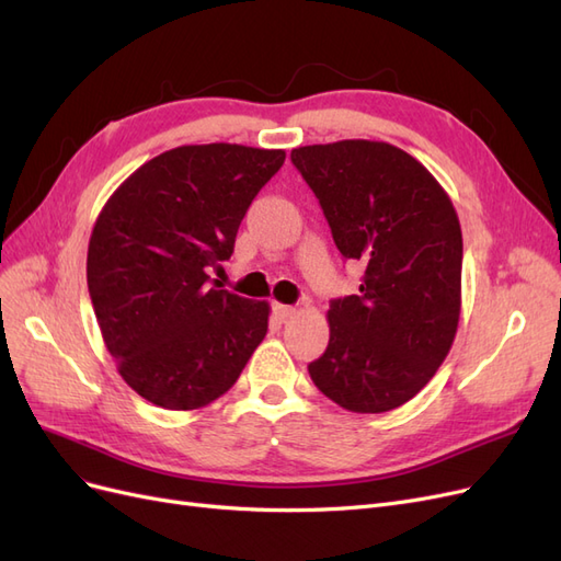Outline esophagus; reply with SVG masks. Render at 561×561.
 I'll use <instances>...</instances> for the list:
<instances>
[{"instance_id": "1", "label": "esophagus", "mask_w": 561, "mask_h": 561, "mask_svg": "<svg viewBox=\"0 0 561 561\" xmlns=\"http://www.w3.org/2000/svg\"><path fill=\"white\" fill-rule=\"evenodd\" d=\"M274 313H276L280 320H285V318H293V316L297 313V309L290 307V304H274Z\"/></svg>"}]
</instances>
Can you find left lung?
<instances>
[{
	"label": "left lung",
	"instance_id": "left-lung-1",
	"mask_svg": "<svg viewBox=\"0 0 561 561\" xmlns=\"http://www.w3.org/2000/svg\"><path fill=\"white\" fill-rule=\"evenodd\" d=\"M290 159L339 252L365 266L360 293L330 301V344L309 375L348 412L396 410L433 379L456 336L463 239L451 198L388 142L309 145Z\"/></svg>",
	"mask_w": 561,
	"mask_h": 561
}]
</instances>
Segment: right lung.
Instances as JSON below:
<instances>
[{"label": "right lung", "mask_w": 561, "mask_h": 561, "mask_svg": "<svg viewBox=\"0 0 561 561\" xmlns=\"http://www.w3.org/2000/svg\"><path fill=\"white\" fill-rule=\"evenodd\" d=\"M283 149L213 142L140 165L100 210L87 280L118 375L163 410H198L241 377L268 330V304L210 287Z\"/></svg>", "instance_id": "add662e5"}]
</instances>
